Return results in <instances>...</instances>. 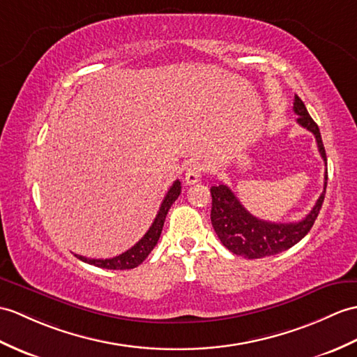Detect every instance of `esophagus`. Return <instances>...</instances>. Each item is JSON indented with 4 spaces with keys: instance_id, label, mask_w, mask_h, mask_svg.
I'll use <instances>...</instances> for the list:
<instances>
[{
    "instance_id": "34e87169",
    "label": "esophagus",
    "mask_w": 357,
    "mask_h": 357,
    "mask_svg": "<svg viewBox=\"0 0 357 357\" xmlns=\"http://www.w3.org/2000/svg\"><path fill=\"white\" fill-rule=\"evenodd\" d=\"M204 164L201 162H193L190 164V167L185 172V182L187 184H196V182L201 181L204 175Z\"/></svg>"
}]
</instances>
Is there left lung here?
Here are the masks:
<instances>
[{
    "label": "left lung",
    "instance_id": "1",
    "mask_svg": "<svg viewBox=\"0 0 357 357\" xmlns=\"http://www.w3.org/2000/svg\"><path fill=\"white\" fill-rule=\"evenodd\" d=\"M294 112L298 115V124L310 130L317 138L318 151L327 165L326 149L322 144L318 124L313 121L303 100L295 96ZM327 181V172H326ZM327 182H324V192L314 204L312 211L300 222L275 223L257 219L240 204L231 188L219 184L211 187V225L222 245L233 254L245 259H263V257L275 255L296 245L309 233L317 220L319 210L324 202Z\"/></svg>",
    "mask_w": 357,
    "mask_h": 357
}]
</instances>
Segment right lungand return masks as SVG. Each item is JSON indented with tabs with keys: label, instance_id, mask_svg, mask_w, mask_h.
<instances>
[{
	"label": "right lung",
	"instance_id": "obj_1",
	"mask_svg": "<svg viewBox=\"0 0 357 357\" xmlns=\"http://www.w3.org/2000/svg\"><path fill=\"white\" fill-rule=\"evenodd\" d=\"M179 195H181V182H179V179H176L175 182H173V185L169 188L167 195H165L164 201L160 206V211H158V214H156V218L152 223V227L149 228V231L143 237H141V240H138V242L126 252L115 255V257H112V259H86V257H82L77 254H76V257L82 261H85L88 264H94V266L103 268V269L123 271V269L137 268L138 264H141L146 260V257L152 252L156 243H158L161 231L164 227L165 216H167L170 206L173 205V202L176 201Z\"/></svg>",
	"mask_w": 357,
	"mask_h": 357
}]
</instances>
